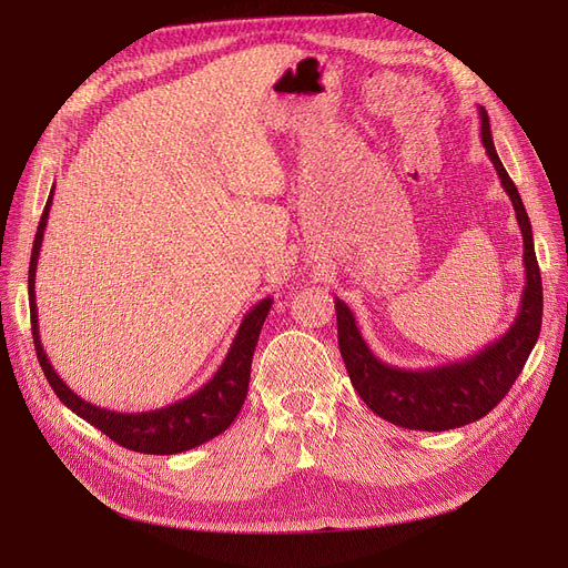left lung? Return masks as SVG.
<instances>
[{
	"label": "left lung",
	"mask_w": 568,
	"mask_h": 568,
	"mask_svg": "<svg viewBox=\"0 0 568 568\" xmlns=\"http://www.w3.org/2000/svg\"><path fill=\"white\" fill-rule=\"evenodd\" d=\"M479 119L481 142L497 170L501 189L511 197L525 246V287L518 315L506 334L456 364L407 371L377 359L356 326L354 313L336 296L338 347L352 386L384 422L409 430L439 433L479 422L509 394L541 334L544 287L529 216L516 184L497 156L486 108H479Z\"/></svg>",
	"instance_id": "obj_1"
}]
</instances>
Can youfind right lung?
<instances>
[{"label":"right lung","instance_id":"right-lung-1","mask_svg":"<svg viewBox=\"0 0 568 568\" xmlns=\"http://www.w3.org/2000/svg\"><path fill=\"white\" fill-rule=\"evenodd\" d=\"M52 193H54V186L48 195L43 216L39 221V230L34 236L32 260H29V308H32V336H34L39 364L57 398L62 400L71 412H75L80 419L92 424L103 435L114 439L119 446H124V449H131L138 454H154V456L184 454L209 439H214L216 435L225 433L246 400L253 352L262 332L264 317L274 304L272 296L257 302L244 315L221 368L214 373L212 379L202 384L200 389L193 392L191 396L174 400L159 409H149V412H112V409L87 403L84 398L73 394L67 386V382L54 373L39 336V311H37L34 283H37V264H39V253L43 244V232L48 225L50 206H52Z\"/></svg>","mask_w":568,"mask_h":568}]
</instances>
